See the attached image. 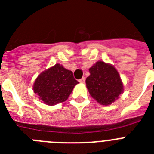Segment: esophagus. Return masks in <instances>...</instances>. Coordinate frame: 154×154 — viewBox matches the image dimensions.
Returning a JSON list of instances; mask_svg holds the SVG:
<instances>
[{"instance_id":"1","label":"esophagus","mask_w":154,"mask_h":154,"mask_svg":"<svg viewBox=\"0 0 154 154\" xmlns=\"http://www.w3.org/2000/svg\"><path fill=\"white\" fill-rule=\"evenodd\" d=\"M85 78H82L81 79L79 80V82L80 83H84V82H85Z\"/></svg>"}]
</instances>
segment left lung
I'll return each mask as SVG.
<instances>
[{
	"label": "left lung",
	"mask_w": 154,
	"mask_h": 154,
	"mask_svg": "<svg viewBox=\"0 0 154 154\" xmlns=\"http://www.w3.org/2000/svg\"><path fill=\"white\" fill-rule=\"evenodd\" d=\"M89 70L85 80L89 94L99 104L108 106L123 92V85L119 72L113 65L99 61Z\"/></svg>",
	"instance_id": "obj_1"
}]
</instances>
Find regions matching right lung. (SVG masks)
<instances>
[{
	"label": "right lung",
	"instance_id": "right-lung-1",
	"mask_svg": "<svg viewBox=\"0 0 154 154\" xmlns=\"http://www.w3.org/2000/svg\"><path fill=\"white\" fill-rule=\"evenodd\" d=\"M78 83L72 71L65 69L60 64H55L37 77L33 90L43 103L54 106L67 100Z\"/></svg>",
	"mask_w": 154,
	"mask_h": 154
}]
</instances>
